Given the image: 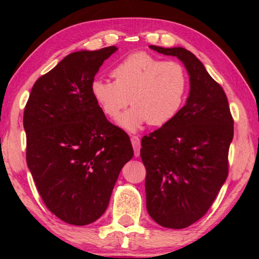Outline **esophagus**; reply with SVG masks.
<instances>
[{"label":"esophagus","instance_id":"1","mask_svg":"<svg viewBox=\"0 0 259 259\" xmlns=\"http://www.w3.org/2000/svg\"><path fill=\"white\" fill-rule=\"evenodd\" d=\"M131 144H133V147L135 151V156H139V154H140V139L138 136H133V137H131Z\"/></svg>","mask_w":259,"mask_h":259}]
</instances>
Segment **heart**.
<instances>
[{"mask_svg":"<svg viewBox=\"0 0 259 259\" xmlns=\"http://www.w3.org/2000/svg\"><path fill=\"white\" fill-rule=\"evenodd\" d=\"M114 81L95 78L91 95L107 117L114 119L131 103L116 123L137 131L144 123L160 126L171 121L183 107L188 89L185 67L174 60L163 61L139 51L112 69Z\"/></svg>","mask_w":259,"mask_h":259,"instance_id":"b5f03b06","label":"heart"}]
</instances>
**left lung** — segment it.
Segmentation results:
<instances>
[{
  "instance_id": "left-lung-1",
  "label": "left lung",
  "mask_w": 259,
  "mask_h": 259,
  "mask_svg": "<svg viewBox=\"0 0 259 259\" xmlns=\"http://www.w3.org/2000/svg\"><path fill=\"white\" fill-rule=\"evenodd\" d=\"M150 48L182 61L190 94L171 121L142 139L146 208L159 225L185 229L204 216L226 181L233 119L223 88L191 51Z\"/></svg>"
}]
</instances>
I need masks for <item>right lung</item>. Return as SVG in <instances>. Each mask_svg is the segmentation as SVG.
<instances>
[{
  "mask_svg": "<svg viewBox=\"0 0 259 259\" xmlns=\"http://www.w3.org/2000/svg\"><path fill=\"white\" fill-rule=\"evenodd\" d=\"M116 50L69 54L35 82L25 107L28 169L47 208L67 224H91L106 211L134 156L129 136L109 123L90 89Z\"/></svg>",
  "mask_w": 259,
  "mask_h": 259,
  "instance_id": "obj_1",
  "label": "right lung"
}]
</instances>
